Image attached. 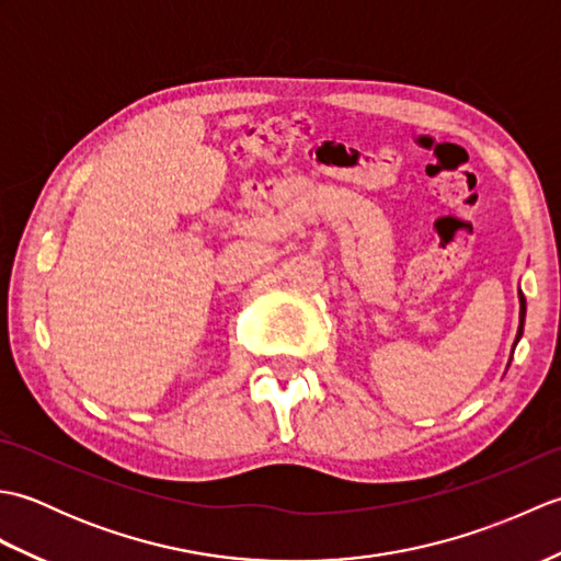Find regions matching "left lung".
Segmentation results:
<instances>
[{
  "label": "left lung",
  "instance_id": "obj_1",
  "mask_svg": "<svg viewBox=\"0 0 561 561\" xmlns=\"http://www.w3.org/2000/svg\"><path fill=\"white\" fill-rule=\"evenodd\" d=\"M518 301H520V325H518V335H516V342H514V350H516L518 340L523 337V323H526V296H523L520 291H518ZM508 364H511V362H508Z\"/></svg>",
  "mask_w": 561,
  "mask_h": 561
}]
</instances>
